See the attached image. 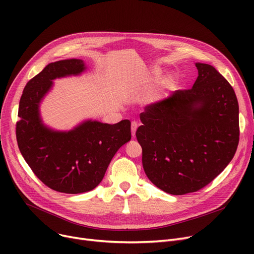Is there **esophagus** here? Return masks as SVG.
Returning <instances> with one entry per match:
<instances>
[{
  "mask_svg": "<svg viewBox=\"0 0 254 254\" xmlns=\"http://www.w3.org/2000/svg\"><path fill=\"white\" fill-rule=\"evenodd\" d=\"M137 127H138V123L137 122H132L131 123V136L132 137H135V135H136Z\"/></svg>",
  "mask_w": 254,
  "mask_h": 254,
  "instance_id": "obj_1",
  "label": "esophagus"
}]
</instances>
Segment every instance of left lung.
<instances>
[{
	"instance_id": "obj_1",
	"label": "left lung",
	"mask_w": 254,
	"mask_h": 254,
	"mask_svg": "<svg viewBox=\"0 0 254 254\" xmlns=\"http://www.w3.org/2000/svg\"><path fill=\"white\" fill-rule=\"evenodd\" d=\"M195 66L192 88L146 107L136 131L146 176L171 194L205 188L230 164L239 144L234 88L214 66Z\"/></svg>"
}]
</instances>
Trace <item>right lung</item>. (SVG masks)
<instances>
[{
	"label": "right lung",
	"instance_id": "right-lung-1",
	"mask_svg": "<svg viewBox=\"0 0 254 254\" xmlns=\"http://www.w3.org/2000/svg\"><path fill=\"white\" fill-rule=\"evenodd\" d=\"M84 70L81 60L51 63L26 83L19 102L16 139L24 161L46 186L64 193L96 189L116 151L131 137L127 119L115 125L88 120L70 131H55L42 124L39 105L52 80Z\"/></svg>",
	"mask_w": 254,
	"mask_h": 254
}]
</instances>
